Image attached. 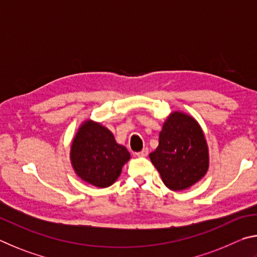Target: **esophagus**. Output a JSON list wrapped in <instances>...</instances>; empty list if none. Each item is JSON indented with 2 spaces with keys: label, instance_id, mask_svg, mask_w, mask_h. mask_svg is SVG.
I'll use <instances>...</instances> for the list:
<instances>
[{
  "label": "esophagus",
  "instance_id": "34e87169",
  "mask_svg": "<svg viewBox=\"0 0 257 257\" xmlns=\"http://www.w3.org/2000/svg\"><path fill=\"white\" fill-rule=\"evenodd\" d=\"M148 154H149V150H148V148H145V149H142V151L138 152L137 156H138V157H141V158H143V157H147Z\"/></svg>",
  "mask_w": 257,
  "mask_h": 257
}]
</instances>
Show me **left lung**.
<instances>
[{
    "label": "left lung",
    "instance_id": "left-lung-1",
    "mask_svg": "<svg viewBox=\"0 0 257 257\" xmlns=\"http://www.w3.org/2000/svg\"><path fill=\"white\" fill-rule=\"evenodd\" d=\"M166 186L183 191L208 173L210 156L204 132L194 117L181 110L170 112L159 134V146L149 155Z\"/></svg>",
    "mask_w": 257,
    "mask_h": 257
}]
</instances>
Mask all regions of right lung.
<instances>
[{"mask_svg": "<svg viewBox=\"0 0 257 257\" xmlns=\"http://www.w3.org/2000/svg\"><path fill=\"white\" fill-rule=\"evenodd\" d=\"M130 159L127 149L116 142L109 130L90 118L81 123L71 142L70 160L75 175L99 188L112 185Z\"/></svg>", "mask_w": 257, "mask_h": 257, "instance_id": "1", "label": "right lung"}]
</instances>
